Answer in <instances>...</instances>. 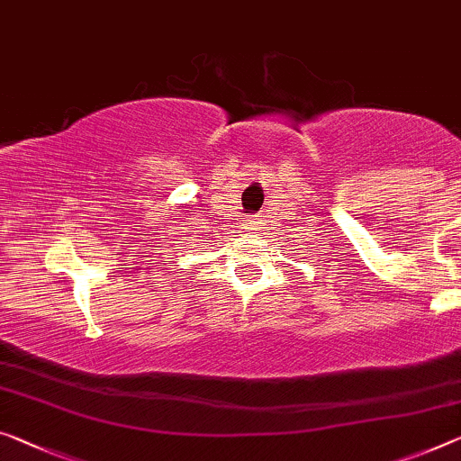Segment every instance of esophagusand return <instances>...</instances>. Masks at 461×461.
I'll return each mask as SVG.
<instances>
[{"instance_id": "1", "label": "esophagus", "mask_w": 461, "mask_h": 461, "mask_svg": "<svg viewBox=\"0 0 461 461\" xmlns=\"http://www.w3.org/2000/svg\"><path fill=\"white\" fill-rule=\"evenodd\" d=\"M249 224H251V229H253V230L261 229V218H259V216H253L251 221H249Z\"/></svg>"}]
</instances>
